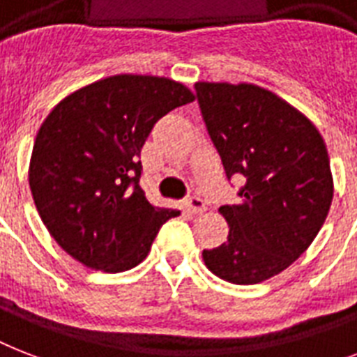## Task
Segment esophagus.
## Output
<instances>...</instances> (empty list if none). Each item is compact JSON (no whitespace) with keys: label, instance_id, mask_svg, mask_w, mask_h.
<instances>
[{"label":"esophagus","instance_id":"esophagus-1","mask_svg":"<svg viewBox=\"0 0 357 357\" xmlns=\"http://www.w3.org/2000/svg\"><path fill=\"white\" fill-rule=\"evenodd\" d=\"M185 207H187V211L192 213V215H200V213L206 211V202L198 198V196H190L185 200Z\"/></svg>","mask_w":357,"mask_h":357}]
</instances>
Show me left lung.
Here are the masks:
<instances>
[{"mask_svg": "<svg viewBox=\"0 0 357 357\" xmlns=\"http://www.w3.org/2000/svg\"><path fill=\"white\" fill-rule=\"evenodd\" d=\"M195 86L226 176L246 179L241 202L218 209L228 241L202 255L220 280L265 282L293 265L326 220L333 198L326 144L304 113L263 86Z\"/></svg>", "mask_w": 357, "mask_h": 357, "instance_id": "8db88e82", "label": "left lung"}]
</instances>
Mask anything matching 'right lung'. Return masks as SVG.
Listing matches in <instances>:
<instances>
[{
    "label": "right lung",
    "mask_w": 357,
    "mask_h": 357,
    "mask_svg": "<svg viewBox=\"0 0 357 357\" xmlns=\"http://www.w3.org/2000/svg\"><path fill=\"white\" fill-rule=\"evenodd\" d=\"M190 89L159 75L119 74L81 86L42 122L29 161L36 211L61 248L89 268L123 272L146 259L178 209L153 207L139 187L140 150Z\"/></svg>",
    "instance_id": "obj_1"
}]
</instances>
